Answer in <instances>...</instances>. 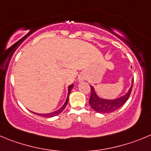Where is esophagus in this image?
<instances>
[{
    "mask_svg": "<svg viewBox=\"0 0 151 151\" xmlns=\"http://www.w3.org/2000/svg\"><path fill=\"white\" fill-rule=\"evenodd\" d=\"M84 79H85V76H84V75L81 74V75H80L79 76H78V80H79V81H83Z\"/></svg>",
    "mask_w": 151,
    "mask_h": 151,
    "instance_id": "34e87169",
    "label": "esophagus"
}]
</instances>
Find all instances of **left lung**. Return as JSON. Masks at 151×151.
Instances as JSON below:
<instances>
[{
	"instance_id": "8db88e82",
	"label": "left lung",
	"mask_w": 151,
	"mask_h": 151,
	"mask_svg": "<svg viewBox=\"0 0 151 151\" xmlns=\"http://www.w3.org/2000/svg\"><path fill=\"white\" fill-rule=\"evenodd\" d=\"M133 80H132V84L130 88L129 89L128 92L122 97H120L119 99H116L114 100H107L99 98L93 86H90L91 89V93H90V97L89 99V104L90 107H92L93 110L99 113H109L111 112L115 111L122 107L124 103L127 101L130 93H131L132 88H133Z\"/></svg>"
}]
</instances>
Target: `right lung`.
<instances>
[{"instance_id":"right-lung-1","label":"right lung","mask_w":151,"mask_h":151,"mask_svg":"<svg viewBox=\"0 0 151 151\" xmlns=\"http://www.w3.org/2000/svg\"><path fill=\"white\" fill-rule=\"evenodd\" d=\"M73 84H71V85H70V86H69V87H68V95H67V99H66V101H65V103H64V105H63L62 107H61V108L59 109V110H56V111H55V112H52V113H47V114H40V113H35V114L38 115V116H44V117H47V118L53 117V116H57V115L60 114V113H61V112H62L63 110H64V108H65L66 106H67V103H68V101H69V95H70V92H71V90H72V88H73Z\"/></svg>"}]
</instances>
